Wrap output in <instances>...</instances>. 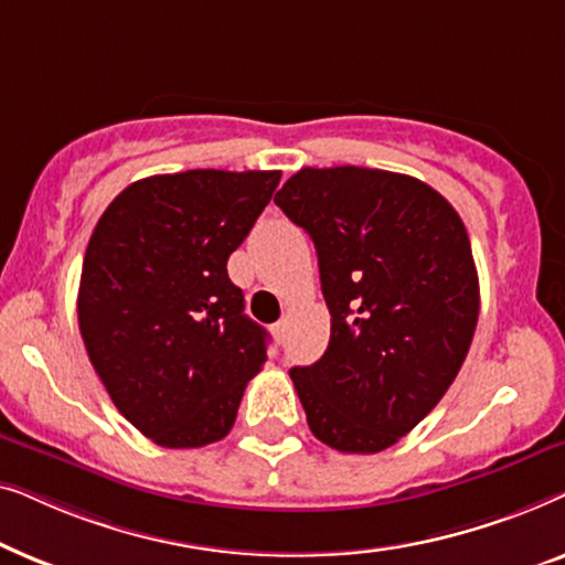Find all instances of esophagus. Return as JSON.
I'll return each instance as SVG.
<instances>
[{
  "instance_id": "34e87169",
  "label": "esophagus",
  "mask_w": 565,
  "mask_h": 565,
  "mask_svg": "<svg viewBox=\"0 0 565 565\" xmlns=\"http://www.w3.org/2000/svg\"><path fill=\"white\" fill-rule=\"evenodd\" d=\"M285 329H288V323H285V321H277L275 327H273V334H275V339L280 344H282V339H285Z\"/></svg>"
}]
</instances>
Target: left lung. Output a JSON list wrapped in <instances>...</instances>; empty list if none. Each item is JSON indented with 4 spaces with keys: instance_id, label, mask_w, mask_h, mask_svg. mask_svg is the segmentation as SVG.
Returning <instances> with one entry per match:
<instances>
[{
    "instance_id": "left-lung-1",
    "label": "left lung",
    "mask_w": 565,
    "mask_h": 565,
    "mask_svg": "<svg viewBox=\"0 0 565 565\" xmlns=\"http://www.w3.org/2000/svg\"><path fill=\"white\" fill-rule=\"evenodd\" d=\"M277 207L311 236L329 347L290 377L308 427L339 452H381L450 388L478 323V273L455 207L422 180L306 167Z\"/></svg>"
}]
</instances>
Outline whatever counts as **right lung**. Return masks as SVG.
Instances as JSON below:
<instances>
[{"label": "right lung", "mask_w": 565, "mask_h": 565, "mask_svg": "<svg viewBox=\"0 0 565 565\" xmlns=\"http://www.w3.org/2000/svg\"><path fill=\"white\" fill-rule=\"evenodd\" d=\"M280 172L190 169L128 184L92 231L79 331L118 412L161 447L218 443L267 331L244 313L226 262L273 200Z\"/></svg>", "instance_id": "add662e5"}]
</instances>
